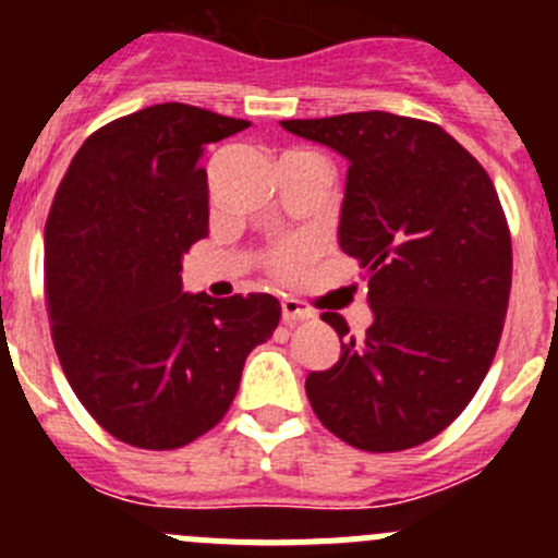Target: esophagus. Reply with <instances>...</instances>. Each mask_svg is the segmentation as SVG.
I'll use <instances>...</instances> for the list:
<instances>
[{"instance_id":"34e87169","label":"esophagus","mask_w":558,"mask_h":558,"mask_svg":"<svg viewBox=\"0 0 558 558\" xmlns=\"http://www.w3.org/2000/svg\"><path fill=\"white\" fill-rule=\"evenodd\" d=\"M280 311H283L286 324H296V320H307L315 315L313 307L307 305V302L294 300V296H286V300L280 302Z\"/></svg>"}]
</instances>
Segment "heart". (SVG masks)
Segmentation results:
<instances>
[{"label": "heart", "instance_id": "heart-1", "mask_svg": "<svg viewBox=\"0 0 558 558\" xmlns=\"http://www.w3.org/2000/svg\"><path fill=\"white\" fill-rule=\"evenodd\" d=\"M315 245L307 240H289V243H280L278 247L267 253V269L280 280H294L300 278L302 269L307 267V262L313 258Z\"/></svg>", "mask_w": 558, "mask_h": 558}]
</instances>
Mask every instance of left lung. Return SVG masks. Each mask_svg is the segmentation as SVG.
<instances>
[{
    "instance_id": "1",
    "label": "left lung",
    "mask_w": 558,
    "mask_h": 558,
    "mask_svg": "<svg viewBox=\"0 0 558 558\" xmlns=\"http://www.w3.org/2000/svg\"><path fill=\"white\" fill-rule=\"evenodd\" d=\"M351 161L340 247L362 264L375 320L305 380L320 424L369 453L415 448L470 404L502 337L513 243L481 161L432 121L393 112L280 121Z\"/></svg>"
}]
</instances>
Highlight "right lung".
Segmentation results:
<instances>
[{
  "label": "right lung",
  "instance_id": "right-lung-1",
  "mask_svg": "<svg viewBox=\"0 0 558 558\" xmlns=\"http://www.w3.org/2000/svg\"><path fill=\"white\" fill-rule=\"evenodd\" d=\"M251 126L165 102L92 134L45 223L56 356L94 421L126 446L183 448L227 415L247 353L272 337L269 294H183L180 258L207 238V143Z\"/></svg>",
  "mask_w": 558,
  "mask_h": 558
}]
</instances>
